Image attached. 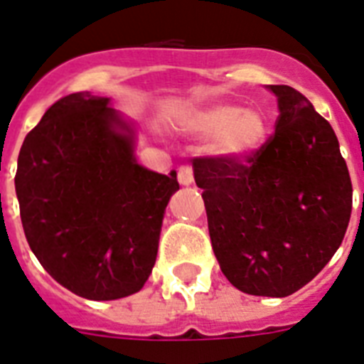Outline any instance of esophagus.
<instances>
[{"mask_svg":"<svg viewBox=\"0 0 364 364\" xmlns=\"http://www.w3.org/2000/svg\"><path fill=\"white\" fill-rule=\"evenodd\" d=\"M177 181L181 183L183 187H188L194 181V172H192L191 166H179L177 170Z\"/></svg>","mask_w":364,"mask_h":364,"instance_id":"obj_1","label":"esophagus"}]
</instances>
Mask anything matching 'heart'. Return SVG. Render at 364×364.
<instances>
[{
	"mask_svg": "<svg viewBox=\"0 0 364 364\" xmlns=\"http://www.w3.org/2000/svg\"><path fill=\"white\" fill-rule=\"evenodd\" d=\"M183 127L198 139H209L213 155L240 163L253 157L264 146L270 122L255 107L242 109L237 103L215 102L192 112Z\"/></svg>",
	"mask_w": 364,
	"mask_h": 364,
	"instance_id": "heart-1",
	"label": "heart"
}]
</instances>
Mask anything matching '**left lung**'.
Listing matches in <instances>:
<instances>
[{
  "label": "left lung",
  "mask_w": 364,
  "mask_h": 364,
  "mask_svg": "<svg viewBox=\"0 0 364 364\" xmlns=\"http://www.w3.org/2000/svg\"><path fill=\"white\" fill-rule=\"evenodd\" d=\"M279 116L248 161H192L203 191L210 242L229 283L285 298L335 255L352 215V181L335 131L287 85H268Z\"/></svg>",
  "instance_id": "1"
}]
</instances>
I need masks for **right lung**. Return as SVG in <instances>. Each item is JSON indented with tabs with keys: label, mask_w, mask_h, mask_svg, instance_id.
I'll return each instance as SVG.
<instances>
[{
	"label": "right lung",
	"mask_w": 364,
	"mask_h": 364,
	"mask_svg": "<svg viewBox=\"0 0 364 364\" xmlns=\"http://www.w3.org/2000/svg\"><path fill=\"white\" fill-rule=\"evenodd\" d=\"M14 185L29 248L57 283L97 301L144 287L179 183L136 163L135 127L111 97L55 102L21 144Z\"/></svg>",
	"instance_id": "add662e5"
}]
</instances>
